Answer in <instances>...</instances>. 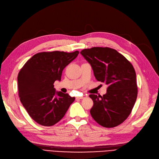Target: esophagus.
<instances>
[{
	"label": "esophagus",
	"instance_id": "34e87169",
	"mask_svg": "<svg viewBox=\"0 0 159 159\" xmlns=\"http://www.w3.org/2000/svg\"><path fill=\"white\" fill-rule=\"evenodd\" d=\"M84 98V96H79V97H77V99H83Z\"/></svg>",
	"mask_w": 159,
	"mask_h": 159
}]
</instances>
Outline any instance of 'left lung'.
I'll return each instance as SVG.
<instances>
[{
    "label": "left lung",
    "instance_id": "left-lung-1",
    "mask_svg": "<svg viewBox=\"0 0 159 159\" xmlns=\"http://www.w3.org/2000/svg\"><path fill=\"white\" fill-rule=\"evenodd\" d=\"M80 53L90 64L95 78L105 83L107 93L102 96L90 94L93 100L90 114L104 127H114L131 114L137 97L135 70L124 55L110 48L94 47Z\"/></svg>",
    "mask_w": 159,
    "mask_h": 159
}]
</instances>
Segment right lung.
I'll list each match as a JSON object with an SVG mask.
<instances>
[{
    "mask_svg": "<svg viewBox=\"0 0 159 159\" xmlns=\"http://www.w3.org/2000/svg\"><path fill=\"white\" fill-rule=\"evenodd\" d=\"M79 53V51L38 53L20 69L18 75L20 102L39 125L49 127L57 124L75 101V97L55 92L53 84L61 80L63 70Z\"/></svg>",
    "mask_w": 159,
    "mask_h": 159,
    "instance_id": "add662e5",
    "label": "right lung"
}]
</instances>
